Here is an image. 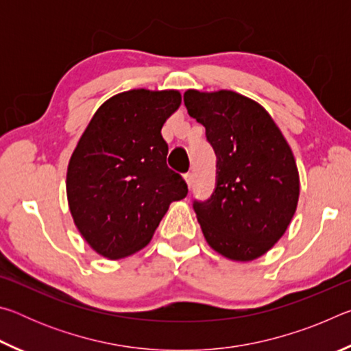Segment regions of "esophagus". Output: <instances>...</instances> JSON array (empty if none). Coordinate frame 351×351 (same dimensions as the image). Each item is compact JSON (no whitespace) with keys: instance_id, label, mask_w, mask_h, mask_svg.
Here are the masks:
<instances>
[{"instance_id":"1","label":"esophagus","mask_w":351,"mask_h":351,"mask_svg":"<svg viewBox=\"0 0 351 351\" xmlns=\"http://www.w3.org/2000/svg\"><path fill=\"white\" fill-rule=\"evenodd\" d=\"M184 180H186V184H187L189 189L192 187V184H193V175H192V173H186V175H184Z\"/></svg>"}]
</instances>
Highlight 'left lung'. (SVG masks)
<instances>
[{"label":"left lung","instance_id":"1","mask_svg":"<svg viewBox=\"0 0 351 351\" xmlns=\"http://www.w3.org/2000/svg\"><path fill=\"white\" fill-rule=\"evenodd\" d=\"M184 104L218 156L215 192L193 204L207 245L232 261L258 258L287 232L299 203L291 147L269 112L243 94L187 90Z\"/></svg>","mask_w":351,"mask_h":351}]
</instances>
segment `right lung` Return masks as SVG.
I'll return each mask as SVG.
<instances>
[{
  "label": "right lung",
  "mask_w": 351,
  "mask_h": 351,
  "mask_svg": "<svg viewBox=\"0 0 351 351\" xmlns=\"http://www.w3.org/2000/svg\"><path fill=\"white\" fill-rule=\"evenodd\" d=\"M178 90L119 93L99 106L71 154L66 197L93 251L119 260L141 251L187 184L167 167L161 130L180 108Z\"/></svg>",
  "instance_id": "right-lung-1"
}]
</instances>
